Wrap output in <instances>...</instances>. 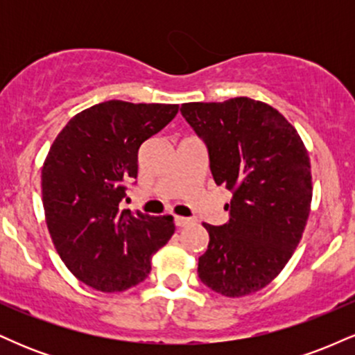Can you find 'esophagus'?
<instances>
[{
	"instance_id": "esophagus-1",
	"label": "esophagus",
	"mask_w": 355,
	"mask_h": 355,
	"mask_svg": "<svg viewBox=\"0 0 355 355\" xmlns=\"http://www.w3.org/2000/svg\"><path fill=\"white\" fill-rule=\"evenodd\" d=\"M173 222H175V225H177V227H185V225H189L191 220L187 218V217H175Z\"/></svg>"
}]
</instances>
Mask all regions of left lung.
I'll list each match as a JSON object with an SVG mask.
<instances>
[{
  "label": "left lung",
  "mask_w": 355,
  "mask_h": 355,
  "mask_svg": "<svg viewBox=\"0 0 355 355\" xmlns=\"http://www.w3.org/2000/svg\"><path fill=\"white\" fill-rule=\"evenodd\" d=\"M180 112L207 146L215 183L232 191L229 222L203 223L210 240L198 277L225 297L254 294L302 239L312 202L307 150L284 115L247 96L183 103Z\"/></svg>",
  "instance_id": "left-lung-1"
}]
</instances>
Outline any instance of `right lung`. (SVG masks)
<instances>
[{"label": "right lung", "mask_w": 355, "mask_h": 355, "mask_svg": "<svg viewBox=\"0 0 355 355\" xmlns=\"http://www.w3.org/2000/svg\"><path fill=\"white\" fill-rule=\"evenodd\" d=\"M178 105L110 100L68 121L42 170L46 225L76 279L123 292L148 277L152 255L173 235L172 215L120 210L137 178L141 144L173 120Z\"/></svg>", "instance_id": "obj_1"}]
</instances>
